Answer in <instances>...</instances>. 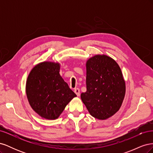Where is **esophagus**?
Masks as SVG:
<instances>
[{"label": "esophagus", "mask_w": 153, "mask_h": 153, "mask_svg": "<svg viewBox=\"0 0 153 153\" xmlns=\"http://www.w3.org/2000/svg\"><path fill=\"white\" fill-rule=\"evenodd\" d=\"M74 92H75V94H76L78 96H80V89H78V88H76V89H75V90H74Z\"/></svg>", "instance_id": "esophagus-1"}]
</instances>
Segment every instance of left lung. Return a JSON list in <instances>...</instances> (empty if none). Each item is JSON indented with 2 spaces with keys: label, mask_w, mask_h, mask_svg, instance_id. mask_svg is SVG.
<instances>
[{
  "label": "left lung",
  "mask_w": 153,
  "mask_h": 153,
  "mask_svg": "<svg viewBox=\"0 0 153 153\" xmlns=\"http://www.w3.org/2000/svg\"><path fill=\"white\" fill-rule=\"evenodd\" d=\"M87 91L80 95L90 114L98 119L112 116L123 101L126 86L117 63L106 55H95L86 63Z\"/></svg>",
  "instance_id": "left-lung-1"
}]
</instances>
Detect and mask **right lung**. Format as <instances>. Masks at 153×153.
<instances>
[{
    "instance_id": "right-lung-1",
    "label": "right lung",
    "mask_w": 153,
    "mask_h": 153,
    "mask_svg": "<svg viewBox=\"0 0 153 153\" xmlns=\"http://www.w3.org/2000/svg\"><path fill=\"white\" fill-rule=\"evenodd\" d=\"M58 63L41 62L32 69L27 78L26 93L36 113L47 119H55L75 94L59 74Z\"/></svg>"
}]
</instances>
